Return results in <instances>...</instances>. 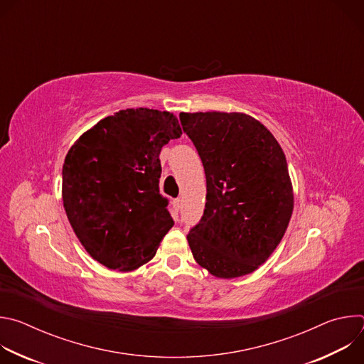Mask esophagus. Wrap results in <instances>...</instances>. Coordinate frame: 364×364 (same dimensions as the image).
<instances>
[{
  "label": "esophagus",
  "instance_id": "esophagus-1",
  "mask_svg": "<svg viewBox=\"0 0 364 364\" xmlns=\"http://www.w3.org/2000/svg\"><path fill=\"white\" fill-rule=\"evenodd\" d=\"M173 207H174V212L178 213V209H180V198H174V200H173Z\"/></svg>",
  "mask_w": 364,
  "mask_h": 364
}]
</instances>
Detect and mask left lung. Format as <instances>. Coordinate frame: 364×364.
Wrapping results in <instances>:
<instances>
[{
  "label": "left lung",
  "mask_w": 364,
  "mask_h": 364,
  "mask_svg": "<svg viewBox=\"0 0 364 364\" xmlns=\"http://www.w3.org/2000/svg\"><path fill=\"white\" fill-rule=\"evenodd\" d=\"M201 159L207 194L187 235L196 262L216 278L256 271L279 245L294 210L285 154L269 129L242 112L180 114Z\"/></svg>",
  "instance_id": "left-lung-1"
}]
</instances>
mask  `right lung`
Masks as SVG:
<instances>
[{
  "mask_svg": "<svg viewBox=\"0 0 364 364\" xmlns=\"http://www.w3.org/2000/svg\"><path fill=\"white\" fill-rule=\"evenodd\" d=\"M171 112L122 109L79 136L63 164L62 197L86 252L128 272L154 257L174 222L160 194L161 148L181 136Z\"/></svg>",
  "mask_w": 364,
  "mask_h": 364,
  "instance_id": "right-lung-1",
  "label": "right lung"
}]
</instances>
